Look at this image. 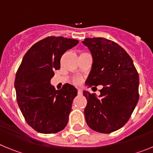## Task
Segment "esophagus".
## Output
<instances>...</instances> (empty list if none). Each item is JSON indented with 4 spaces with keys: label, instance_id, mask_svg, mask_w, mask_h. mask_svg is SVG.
<instances>
[{
    "label": "esophagus",
    "instance_id": "obj_1",
    "mask_svg": "<svg viewBox=\"0 0 153 153\" xmlns=\"http://www.w3.org/2000/svg\"><path fill=\"white\" fill-rule=\"evenodd\" d=\"M83 93V90L81 88H78V94H82Z\"/></svg>",
    "mask_w": 153,
    "mask_h": 153
}]
</instances>
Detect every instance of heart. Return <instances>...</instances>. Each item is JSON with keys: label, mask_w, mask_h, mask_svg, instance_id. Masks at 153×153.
<instances>
[{"label": "heart", "mask_w": 153, "mask_h": 153, "mask_svg": "<svg viewBox=\"0 0 153 153\" xmlns=\"http://www.w3.org/2000/svg\"><path fill=\"white\" fill-rule=\"evenodd\" d=\"M74 82L75 83H76V84H79V83H80L82 82V78L80 76H77V77L74 78Z\"/></svg>", "instance_id": "1"}]
</instances>
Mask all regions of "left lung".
I'll use <instances>...</instances> for the list:
<instances>
[{
	"instance_id": "1",
	"label": "left lung",
	"mask_w": 153,
	"mask_h": 153,
	"mask_svg": "<svg viewBox=\"0 0 153 153\" xmlns=\"http://www.w3.org/2000/svg\"><path fill=\"white\" fill-rule=\"evenodd\" d=\"M82 42L93 57L86 85L102 86L99 97L83 91L87 100L86 122L94 131L110 133L126 123L136 107L139 75L132 58L117 43L103 37L86 38Z\"/></svg>"
}]
</instances>
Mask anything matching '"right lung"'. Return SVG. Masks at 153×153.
Wrapping results in <instances>:
<instances>
[{
    "label": "right lung",
    "mask_w": 153,
    "mask_h": 153,
    "mask_svg": "<svg viewBox=\"0 0 153 153\" xmlns=\"http://www.w3.org/2000/svg\"><path fill=\"white\" fill-rule=\"evenodd\" d=\"M79 43L63 36H48L28 50L16 74L17 101L28 125L44 134L63 130L77 90L66 83L56 90L51 84L54 70L60 68V58Z\"/></svg>",
    "instance_id": "right-lung-1"
}]
</instances>
